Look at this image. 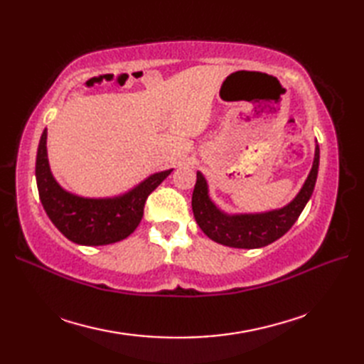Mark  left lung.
Here are the masks:
<instances>
[{
	"label": "left lung",
	"mask_w": 364,
	"mask_h": 364,
	"mask_svg": "<svg viewBox=\"0 0 364 364\" xmlns=\"http://www.w3.org/2000/svg\"><path fill=\"white\" fill-rule=\"evenodd\" d=\"M319 170V145L316 142L310 173L299 194L288 205L264 213L228 214L222 211L210 197V188L202 172H197V183L192 192V211L203 233L214 242L235 249H259L280 239L296 223L311 198Z\"/></svg>",
	"instance_id": "obj_1"
}]
</instances>
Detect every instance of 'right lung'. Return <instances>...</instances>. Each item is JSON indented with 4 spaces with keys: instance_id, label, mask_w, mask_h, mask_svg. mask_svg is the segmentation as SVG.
<instances>
[{
    "instance_id": "add662e5",
    "label": "right lung",
    "mask_w": 364,
    "mask_h": 364,
    "mask_svg": "<svg viewBox=\"0 0 364 364\" xmlns=\"http://www.w3.org/2000/svg\"><path fill=\"white\" fill-rule=\"evenodd\" d=\"M172 170L150 175L125 194L90 198L65 191L53 176L46 151V129L41 136L36 159L37 189L45 213L60 233L80 245H107L128 237L142 220L146 197Z\"/></svg>"
}]
</instances>
